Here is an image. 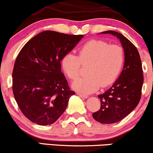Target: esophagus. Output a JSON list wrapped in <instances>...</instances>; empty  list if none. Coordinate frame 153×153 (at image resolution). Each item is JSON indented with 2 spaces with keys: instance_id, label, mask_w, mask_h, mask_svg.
Segmentation results:
<instances>
[{
  "instance_id": "1",
  "label": "esophagus",
  "mask_w": 153,
  "mask_h": 153,
  "mask_svg": "<svg viewBox=\"0 0 153 153\" xmlns=\"http://www.w3.org/2000/svg\"><path fill=\"white\" fill-rule=\"evenodd\" d=\"M76 94H78L79 96H80L81 97H82V98H84V99H87V98H88V95H87V94H82V93H81V92H77Z\"/></svg>"
}]
</instances>
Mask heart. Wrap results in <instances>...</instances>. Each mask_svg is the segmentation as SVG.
<instances>
[{
  "label": "heart",
  "mask_w": 153,
  "mask_h": 153,
  "mask_svg": "<svg viewBox=\"0 0 153 153\" xmlns=\"http://www.w3.org/2000/svg\"><path fill=\"white\" fill-rule=\"evenodd\" d=\"M125 55L121 46L109 45L101 40H91L79 50L78 56L67 53L62 57L63 71L70 79L74 80L80 74L81 64L89 65L87 75L73 82L72 88L85 94L94 92L100 88L114 83L123 68Z\"/></svg>",
  "instance_id": "1"
}]
</instances>
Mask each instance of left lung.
<instances>
[{
	"label": "left lung",
	"instance_id": "8db88e82",
	"mask_svg": "<svg viewBox=\"0 0 153 153\" xmlns=\"http://www.w3.org/2000/svg\"><path fill=\"white\" fill-rule=\"evenodd\" d=\"M109 33L120 39L125 52V63L119 78L104 94H100L101 107L93 113L95 120L102 124H112L120 121L135 109L141 98L144 77L139 52L130 40L114 30Z\"/></svg>",
	"mask_w": 153,
	"mask_h": 153
}]
</instances>
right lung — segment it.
<instances>
[{"instance_id":"obj_1","label":"right lung","mask_w":153,"mask_h":153,"mask_svg":"<svg viewBox=\"0 0 153 153\" xmlns=\"http://www.w3.org/2000/svg\"><path fill=\"white\" fill-rule=\"evenodd\" d=\"M83 35L45 30L19 52L13 70V92L21 112L40 125L54 123L75 94L61 69V61Z\"/></svg>"}]
</instances>
